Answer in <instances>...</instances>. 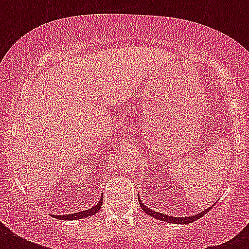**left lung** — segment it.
Segmentation results:
<instances>
[{
  "instance_id": "1",
  "label": "left lung",
  "mask_w": 249,
  "mask_h": 249,
  "mask_svg": "<svg viewBox=\"0 0 249 249\" xmlns=\"http://www.w3.org/2000/svg\"><path fill=\"white\" fill-rule=\"evenodd\" d=\"M138 201H140L141 207L143 209V212L148 216L154 217V218H158L160 221H164V222H169V224H178V225H187V224H191L194 221H196L197 218H200L205 214V213L208 212L209 209L212 208V207H208L207 209L204 211H201L200 213H197V214H193V216H187V217H174V216H169V214H164V213H160V212H156V211H152L148 207L143 204V201L141 200L140 195H138Z\"/></svg>"
}]
</instances>
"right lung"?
<instances>
[{
	"label": "right lung",
	"mask_w": 249,
	"mask_h": 249,
	"mask_svg": "<svg viewBox=\"0 0 249 249\" xmlns=\"http://www.w3.org/2000/svg\"><path fill=\"white\" fill-rule=\"evenodd\" d=\"M102 203H103V195L101 196L99 201H98L97 204L91 207L89 209H85V211H81V212H76V213H71V214H54L55 218L58 220H66V221H73V220H81V218H85V217L93 216L95 213L101 209Z\"/></svg>",
	"instance_id": "right-lung-1"
}]
</instances>
